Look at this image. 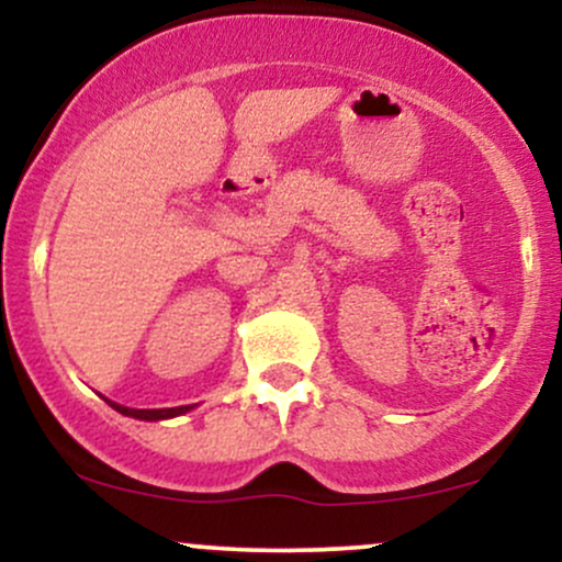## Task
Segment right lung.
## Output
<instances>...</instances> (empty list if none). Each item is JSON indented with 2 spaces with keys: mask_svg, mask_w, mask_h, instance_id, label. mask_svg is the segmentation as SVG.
I'll return each instance as SVG.
<instances>
[{
  "mask_svg": "<svg viewBox=\"0 0 562 562\" xmlns=\"http://www.w3.org/2000/svg\"><path fill=\"white\" fill-rule=\"evenodd\" d=\"M108 402V398H105ZM113 406L115 412H121V415H126V417H137V420H169V417H177V415H184V412H190L192 409V404L190 406H171V409H128V406H121V404H115V402H108Z\"/></svg>",
  "mask_w": 562,
  "mask_h": 562,
  "instance_id": "obj_1",
  "label": "right lung"
}]
</instances>
